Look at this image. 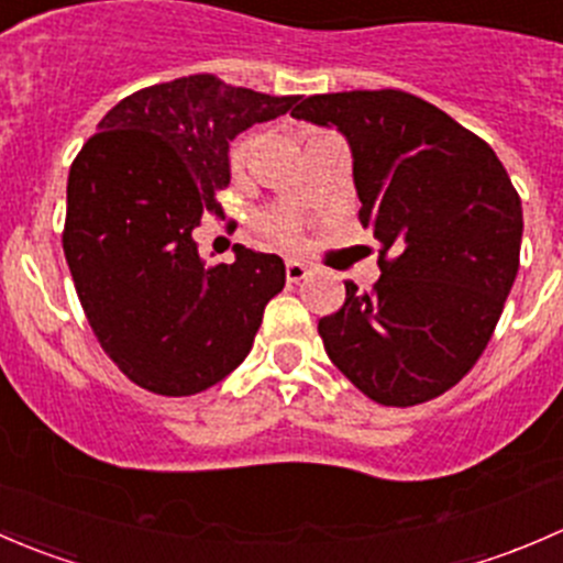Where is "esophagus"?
Instances as JSON below:
<instances>
[{"label": "esophagus", "mask_w": 563, "mask_h": 563, "mask_svg": "<svg viewBox=\"0 0 563 563\" xmlns=\"http://www.w3.org/2000/svg\"><path fill=\"white\" fill-rule=\"evenodd\" d=\"M308 264H302V261H286V277H288V283H299V280H305V277H308Z\"/></svg>", "instance_id": "obj_1"}]
</instances>
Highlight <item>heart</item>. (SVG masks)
<instances>
[{
	"mask_svg": "<svg viewBox=\"0 0 563 563\" xmlns=\"http://www.w3.org/2000/svg\"><path fill=\"white\" fill-rule=\"evenodd\" d=\"M250 146H253V139L236 141L234 150H231V166H234V168L245 166V161H247V155H250ZM258 229L264 231V234L269 236V240L283 242V245H291V242H297V236H299L297 223H294V220L288 218V214H275V212L264 214V218L258 220Z\"/></svg>",
	"mask_w": 563,
	"mask_h": 563,
	"instance_id": "heart-1",
	"label": "heart"
}]
</instances>
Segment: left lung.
<instances>
[{
  "mask_svg": "<svg viewBox=\"0 0 563 563\" xmlns=\"http://www.w3.org/2000/svg\"><path fill=\"white\" fill-rule=\"evenodd\" d=\"M291 117L349 141L360 220L382 242L373 291L345 283L318 321L329 360L382 406L455 387L485 351L520 266L523 207L496 152L400 89L302 98Z\"/></svg>",
  "mask_w": 563,
  "mask_h": 563,
  "instance_id": "obj_1",
  "label": "left lung"
}]
</instances>
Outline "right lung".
I'll return each instance as SVG.
<instances>
[{"label":"right lung","instance_id":"obj_1","mask_svg":"<svg viewBox=\"0 0 563 563\" xmlns=\"http://www.w3.org/2000/svg\"><path fill=\"white\" fill-rule=\"evenodd\" d=\"M294 103L214 76L176 78L113 106L73 161L67 266L100 345L139 387L196 395L253 349L286 264L234 245V264L207 266L192 229L220 209L231 141Z\"/></svg>","mask_w":563,"mask_h":563}]
</instances>
